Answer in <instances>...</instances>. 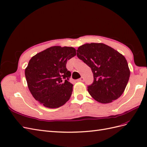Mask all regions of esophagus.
I'll use <instances>...</instances> for the list:
<instances>
[{"instance_id":"esophagus-1","label":"esophagus","mask_w":147,"mask_h":147,"mask_svg":"<svg viewBox=\"0 0 147 147\" xmlns=\"http://www.w3.org/2000/svg\"><path fill=\"white\" fill-rule=\"evenodd\" d=\"M77 81H78V82H83V81H84V78H83V77H81L80 78L78 79Z\"/></svg>"}]
</instances>
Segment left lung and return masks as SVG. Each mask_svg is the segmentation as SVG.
I'll use <instances>...</instances> for the list:
<instances>
[{
    "label": "left lung",
    "mask_w": 147,
    "mask_h": 147,
    "mask_svg": "<svg viewBox=\"0 0 147 147\" xmlns=\"http://www.w3.org/2000/svg\"><path fill=\"white\" fill-rule=\"evenodd\" d=\"M77 57L89 66L94 80L88 86L90 94L99 102L106 104L119 98L130 77V70L124 55L102 43L80 46Z\"/></svg>",
    "instance_id": "left-lung-1"
}]
</instances>
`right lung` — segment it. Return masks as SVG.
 <instances>
[{
    "label": "right lung",
    "instance_id": "obj_1",
    "mask_svg": "<svg viewBox=\"0 0 147 147\" xmlns=\"http://www.w3.org/2000/svg\"><path fill=\"white\" fill-rule=\"evenodd\" d=\"M76 55L72 47L53 46L31 58L25 69L28 86L36 100L49 108H57L68 101L73 85L67 62Z\"/></svg>",
    "mask_w": 147,
    "mask_h": 147
}]
</instances>
